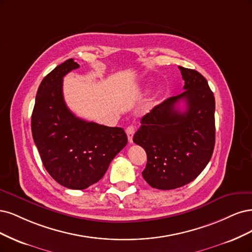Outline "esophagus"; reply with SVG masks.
<instances>
[{
	"mask_svg": "<svg viewBox=\"0 0 252 252\" xmlns=\"http://www.w3.org/2000/svg\"><path fill=\"white\" fill-rule=\"evenodd\" d=\"M126 135H127L128 142L133 143V136H134V133H135V127L133 126H129L126 127Z\"/></svg>",
	"mask_w": 252,
	"mask_h": 252,
	"instance_id": "1",
	"label": "esophagus"
}]
</instances>
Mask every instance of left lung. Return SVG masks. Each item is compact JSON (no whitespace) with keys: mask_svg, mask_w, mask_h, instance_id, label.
Wrapping results in <instances>:
<instances>
[{"mask_svg":"<svg viewBox=\"0 0 252 252\" xmlns=\"http://www.w3.org/2000/svg\"><path fill=\"white\" fill-rule=\"evenodd\" d=\"M179 69L184 91L144 115L133 138L148 156L144 180L163 190L196 179L212 158L216 140V102L207 80L196 70ZM180 100L186 102L183 112L175 108Z\"/></svg>","mask_w":252,"mask_h":252,"instance_id":"left-lung-1","label":"left lung"}]
</instances>
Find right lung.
Listing matches in <instances>:
<instances>
[{"mask_svg":"<svg viewBox=\"0 0 252 252\" xmlns=\"http://www.w3.org/2000/svg\"><path fill=\"white\" fill-rule=\"evenodd\" d=\"M79 64L70 59L40 83L31 117V131L46 170L61 185L85 189L98 182L127 143L124 128L76 117L63 95V78Z\"/></svg>","mask_w":252,"mask_h":252,"instance_id":"obj_1","label":"right lung"}]
</instances>
